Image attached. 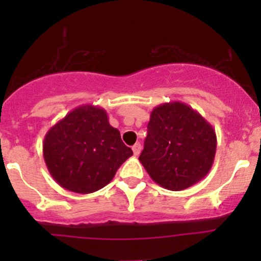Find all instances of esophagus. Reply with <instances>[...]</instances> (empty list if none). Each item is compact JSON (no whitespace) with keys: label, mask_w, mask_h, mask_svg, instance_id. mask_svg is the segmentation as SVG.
<instances>
[{"label":"esophagus","mask_w":261,"mask_h":261,"mask_svg":"<svg viewBox=\"0 0 261 261\" xmlns=\"http://www.w3.org/2000/svg\"><path fill=\"white\" fill-rule=\"evenodd\" d=\"M133 151H134V154L135 155H139L140 152H141V143L140 142H136L135 145L133 146Z\"/></svg>","instance_id":"esophagus-1"}]
</instances>
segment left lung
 I'll return each mask as SVG.
<instances>
[{"label":"left lung","mask_w":261,"mask_h":261,"mask_svg":"<svg viewBox=\"0 0 261 261\" xmlns=\"http://www.w3.org/2000/svg\"><path fill=\"white\" fill-rule=\"evenodd\" d=\"M216 147V133L205 118L185 103L169 101L152 110L139 160L152 180L180 191L205 178Z\"/></svg>","instance_id":"left-lung-1"}]
</instances>
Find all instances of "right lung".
<instances>
[{
	"instance_id": "right-lung-1",
	"label": "right lung",
	"mask_w": 261,
	"mask_h": 261,
	"mask_svg": "<svg viewBox=\"0 0 261 261\" xmlns=\"http://www.w3.org/2000/svg\"><path fill=\"white\" fill-rule=\"evenodd\" d=\"M43 155L60 187L91 194L112 181L116 170L133 155L113 127L103 108L77 107L45 135Z\"/></svg>"
}]
</instances>
